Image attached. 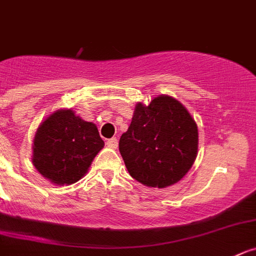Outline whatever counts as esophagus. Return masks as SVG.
Instances as JSON below:
<instances>
[{"label":"esophagus","instance_id":"obj_1","mask_svg":"<svg viewBox=\"0 0 256 256\" xmlns=\"http://www.w3.org/2000/svg\"><path fill=\"white\" fill-rule=\"evenodd\" d=\"M106 144L110 148H116L118 147V140L116 138H110V140H106Z\"/></svg>","mask_w":256,"mask_h":256}]
</instances>
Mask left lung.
Wrapping results in <instances>:
<instances>
[{"label": "left lung", "mask_w": 256, "mask_h": 256, "mask_svg": "<svg viewBox=\"0 0 256 256\" xmlns=\"http://www.w3.org/2000/svg\"><path fill=\"white\" fill-rule=\"evenodd\" d=\"M119 151L130 176L151 188L176 184L198 154V126L186 108L168 95L137 102Z\"/></svg>", "instance_id": "left-lung-1"}]
</instances>
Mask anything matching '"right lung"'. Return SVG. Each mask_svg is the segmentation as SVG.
Here are the masks:
<instances>
[{
	"mask_svg": "<svg viewBox=\"0 0 256 256\" xmlns=\"http://www.w3.org/2000/svg\"><path fill=\"white\" fill-rule=\"evenodd\" d=\"M104 147L92 122L72 109H58L38 126L32 140V165L52 184L70 185L85 176Z\"/></svg>",
	"mask_w": 256,
	"mask_h": 256,
	"instance_id": "right-lung-1",
	"label": "right lung"
}]
</instances>
